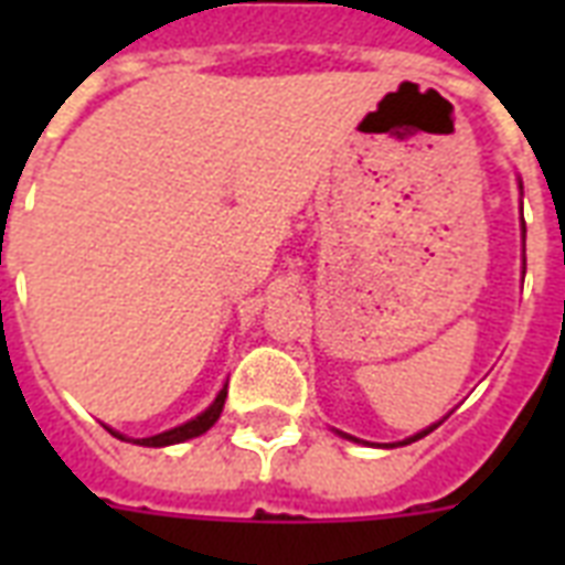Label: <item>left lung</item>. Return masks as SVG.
<instances>
[{"label": "left lung", "mask_w": 565, "mask_h": 565, "mask_svg": "<svg viewBox=\"0 0 565 565\" xmlns=\"http://www.w3.org/2000/svg\"><path fill=\"white\" fill-rule=\"evenodd\" d=\"M522 234H525V222H522ZM437 425H439V422H437ZM437 425H430V428L419 430V434H413V437H411V439H404V443H398V446H407V443H416V439H422V437H428L430 430L437 428ZM343 437H345V439H354V437H349V434H343Z\"/></svg>", "instance_id": "8db88e82"}]
</instances>
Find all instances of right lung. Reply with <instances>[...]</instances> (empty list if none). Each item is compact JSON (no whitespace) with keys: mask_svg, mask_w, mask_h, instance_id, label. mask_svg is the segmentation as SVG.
Masks as SVG:
<instances>
[{"mask_svg":"<svg viewBox=\"0 0 565 565\" xmlns=\"http://www.w3.org/2000/svg\"><path fill=\"white\" fill-rule=\"evenodd\" d=\"M225 395H228V384L222 386L220 395L213 398V404L207 407L204 413H199L195 419L184 422V425H179V428L172 430H163V434H154V437H146V439H137V446H149V448H161V446H175V443H184V439H193L199 437V434H204L207 428H213V422L220 419L222 407H225ZM110 430V428H108ZM114 437L126 439L122 434H117V430H110Z\"/></svg>","mask_w":565,"mask_h":565,"instance_id":"1","label":"right lung"}]
</instances>
